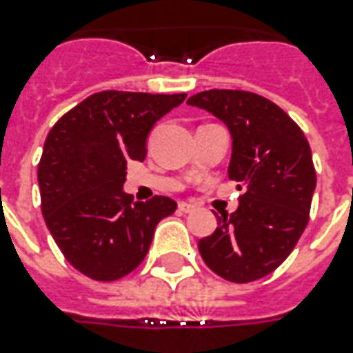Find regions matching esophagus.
Here are the masks:
<instances>
[{
  "mask_svg": "<svg viewBox=\"0 0 353 353\" xmlns=\"http://www.w3.org/2000/svg\"><path fill=\"white\" fill-rule=\"evenodd\" d=\"M179 210H181V212H194V210H196V205L181 201V203H179Z\"/></svg>",
  "mask_w": 353,
  "mask_h": 353,
  "instance_id": "obj_1",
  "label": "esophagus"
}]
</instances>
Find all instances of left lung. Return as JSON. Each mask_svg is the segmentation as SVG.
<instances>
[{"label": "left lung", "instance_id": "1", "mask_svg": "<svg viewBox=\"0 0 353 353\" xmlns=\"http://www.w3.org/2000/svg\"><path fill=\"white\" fill-rule=\"evenodd\" d=\"M231 133L229 179L243 188L232 214L198 243L199 254L221 279L245 284L273 273L295 249L307 225L317 185L312 150L293 119L274 102L234 90L192 95Z\"/></svg>", "mask_w": 353, "mask_h": 353}]
</instances>
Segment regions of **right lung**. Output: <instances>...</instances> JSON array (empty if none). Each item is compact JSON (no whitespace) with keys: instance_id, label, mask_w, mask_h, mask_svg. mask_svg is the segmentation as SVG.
<instances>
[{"instance_id":"1","label":"right lung","mask_w":353,"mask_h":353,"mask_svg":"<svg viewBox=\"0 0 353 353\" xmlns=\"http://www.w3.org/2000/svg\"><path fill=\"white\" fill-rule=\"evenodd\" d=\"M185 99L101 91L51 128L38 165L41 214L65 260L85 276L112 282L132 273L157 223L176 212L172 198L133 201L122 187L128 161H144L154 124Z\"/></svg>"}]
</instances>
